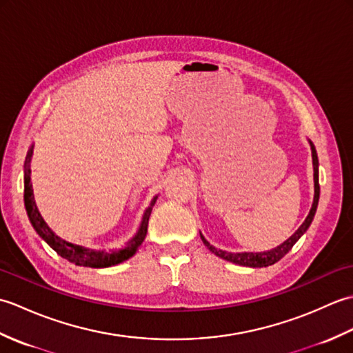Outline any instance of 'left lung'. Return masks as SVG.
<instances>
[{"instance_id":"obj_1","label":"left lung","mask_w":353,"mask_h":353,"mask_svg":"<svg viewBox=\"0 0 353 353\" xmlns=\"http://www.w3.org/2000/svg\"><path fill=\"white\" fill-rule=\"evenodd\" d=\"M310 142V147H311V154H312V168H314V200H312V206L310 209V214L306 216L305 221L301 224V228H299L294 234H292L287 241H283L281 245L274 247L272 250H267V252H228V250H221V249H216L211 243L208 241V239L201 235L200 232V238L203 244L208 247L209 250H211L216 256L224 259V261H229V262H234V264L238 265H243V267H252V268H261V267H268V265H273L274 262H277L279 259H282L285 254H287L291 247L294 245L299 238H301L308 228L311 226V223L314 220V215H316L317 211V205H319V197H320V185H319V157H317V152H316V147H314L312 142L308 139Z\"/></svg>"}]
</instances>
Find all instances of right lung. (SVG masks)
Returning a JSON list of instances; mask_svg holds the SVG:
<instances>
[{
  "instance_id": "obj_1",
  "label": "right lung",
  "mask_w": 353,
  "mask_h": 353,
  "mask_svg": "<svg viewBox=\"0 0 353 353\" xmlns=\"http://www.w3.org/2000/svg\"><path fill=\"white\" fill-rule=\"evenodd\" d=\"M33 148H34V144H32V147H30L26 157V163H24V205H26L28 220L32 223L36 234L39 235L57 254H61L62 258L68 259L70 262H72V264L80 265V267L106 268L112 265H118L121 264V262L130 259L133 254L138 252L139 245L142 244V241H144V238L147 235L148 219L157 200V196H154L152 201H150L148 208L144 211V215H142V220L137 234L127 241L125 247H121V249H115V250H104V249L99 250V249H91V247H85L80 244H72L59 235H56L54 232L51 230V228L45 223L39 209L36 206L32 177H30V174H32L30 162H32Z\"/></svg>"
}]
</instances>
